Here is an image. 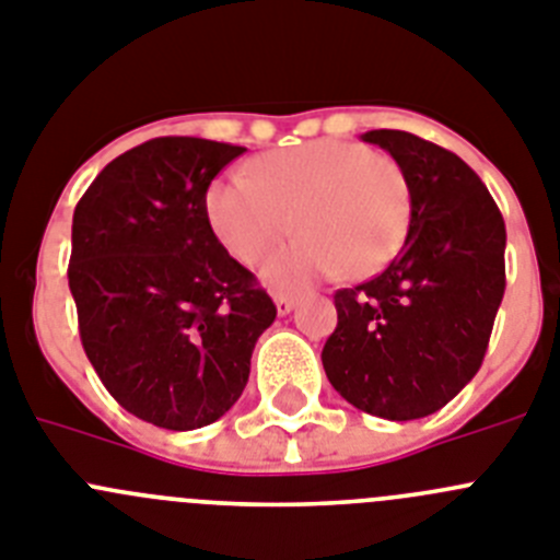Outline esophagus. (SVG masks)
<instances>
[{"label":"esophagus","instance_id":"esophagus-1","mask_svg":"<svg viewBox=\"0 0 560 560\" xmlns=\"http://www.w3.org/2000/svg\"><path fill=\"white\" fill-rule=\"evenodd\" d=\"M295 304H299V299L292 292H276V310H279V315H290Z\"/></svg>","mask_w":560,"mask_h":560}]
</instances>
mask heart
<instances>
[{
	"mask_svg": "<svg viewBox=\"0 0 560 560\" xmlns=\"http://www.w3.org/2000/svg\"><path fill=\"white\" fill-rule=\"evenodd\" d=\"M203 209L220 245L245 265L279 245L295 220L304 236L265 265V279L290 287L340 270L351 279L382 273L405 245L412 198L396 161L365 144L317 139L265 153L250 178L218 175Z\"/></svg>",
	"mask_w": 560,
	"mask_h": 560,
	"instance_id": "b5f03b06",
	"label": "heart"
}]
</instances>
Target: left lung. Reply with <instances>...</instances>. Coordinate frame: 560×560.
<instances>
[{
	"label": "left lung",
	"instance_id": "1",
	"mask_svg": "<svg viewBox=\"0 0 560 560\" xmlns=\"http://www.w3.org/2000/svg\"><path fill=\"white\" fill-rule=\"evenodd\" d=\"M407 175L410 231L399 256L335 292L324 346L331 387L357 410L412 421L441 410L480 371L505 295V220L460 155L407 130H368Z\"/></svg>",
	"mask_w": 560,
	"mask_h": 560
}]
</instances>
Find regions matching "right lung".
Segmentation results:
<instances>
[{
    "label": "right lung",
    "instance_id": "add662e5",
    "mask_svg": "<svg viewBox=\"0 0 560 560\" xmlns=\"http://www.w3.org/2000/svg\"><path fill=\"white\" fill-rule=\"evenodd\" d=\"M245 148L161 136L114 159L72 220L69 290L105 390L136 418L186 432L243 396L276 304L211 231L203 198Z\"/></svg>",
    "mask_w": 560,
    "mask_h": 560
}]
</instances>
